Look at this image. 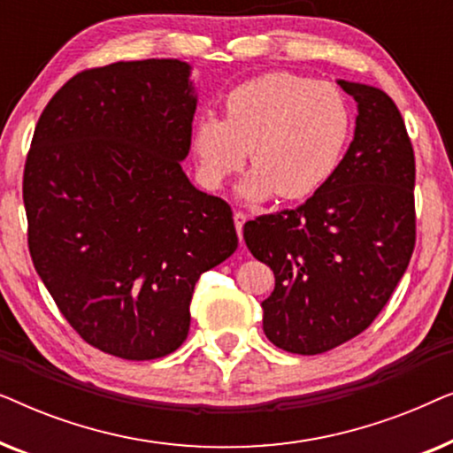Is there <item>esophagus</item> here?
Wrapping results in <instances>:
<instances>
[{
	"mask_svg": "<svg viewBox=\"0 0 453 453\" xmlns=\"http://www.w3.org/2000/svg\"><path fill=\"white\" fill-rule=\"evenodd\" d=\"M233 219H234V228H237V234H239V239H241V237H243V225L247 222V214L234 212Z\"/></svg>",
	"mask_w": 453,
	"mask_h": 453,
	"instance_id": "1",
	"label": "esophagus"
}]
</instances>
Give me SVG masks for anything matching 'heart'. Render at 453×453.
Segmentation results:
<instances>
[{
  "label": "heart",
  "mask_w": 453,
  "mask_h": 453,
  "mask_svg": "<svg viewBox=\"0 0 453 453\" xmlns=\"http://www.w3.org/2000/svg\"><path fill=\"white\" fill-rule=\"evenodd\" d=\"M350 104L336 86L290 72H270L228 92L225 119L202 117L191 132L197 179L220 189L243 169L253 171L239 196L247 202L278 194L295 202L334 177L350 140Z\"/></svg>",
  "instance_id": "b5f03b06"
}]
</instances>
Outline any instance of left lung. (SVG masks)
<instances>
[{
	"mask_svg": "<svg viewBox=\"0 0 453 453\" xmlns=\"http://www.w3.org/2000/svg\"><path fill=\"white\" fill-rule=\"evenodd\" d=\"M338 84L358 111L338 171L299 208L243 226L276 278L262 301L264 334L295 355H321L367 330L417 241L414 152L398 107L375 86Z\"/></svg>",
	"mask_w": 453,
	"mask_h": 453,
	"instance_id": "8db88e82",
	"label": "left lung"
}]
</instances>
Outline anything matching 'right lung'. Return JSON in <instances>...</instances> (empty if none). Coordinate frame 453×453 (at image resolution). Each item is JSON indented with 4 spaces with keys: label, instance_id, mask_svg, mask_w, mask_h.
<instances>
[{
    "label": "right lung",
    "instance_id": "1",
    "mask_svg": "<svg viewBox=\"0 0 453 453\" xmlns=\"http://www.w3.org/2000/svg\"><path fill=\"white\" fill-rule=\"evenodd\" d=\"M196 107L185 61L80 72L42 111L24 166L36 274L86 342L127 361L185 342L197 278L239 243L231 206L181 169Z\"/></svg>",
    "mask_w": 453,
    "mask_h": 453
}]
</instances>
